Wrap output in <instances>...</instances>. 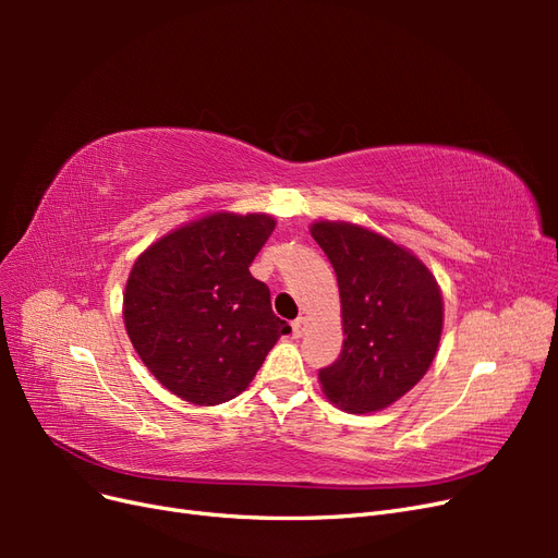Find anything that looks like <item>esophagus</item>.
Masks as SVG:
<instances>
[{
  "mask_svg": "<svg viewBox=\"0 0 558 558\" xmlns=\"http://www.w3.org/2000/svg\"><path fill=\"white\" fill-rule=\"evenodd\" d=\"M307 326H310V320H307L305 316H298V318L293 320V324H291V328H293V335H295V337H302V335L307 332Z\"/></svg>",
  "mask_w": 558,
  "mask_h": 558,
  "instance_id": "esophagus-1",
  "label": "esophagus"
}]
</instances>
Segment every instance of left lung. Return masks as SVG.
<instances>
[{
  "label": "left lung",
  "instance_id": "obj_1",
  "mask_svg": "<svg viewBox=\"0 0 558 558\" xmlns=\"http://www.w3.org/2000/svg\"><path fill=\"white\" fill-rule=\"evenodd\" d=\"M312 238L335 267L342 353L318 373L320 391L351 414L386 410L428 373L445 302L435 275L410 248L349 221H314Z\"/></svg>",
  "mask_w": 558,
  "mask_h": 558
}]
</instances>
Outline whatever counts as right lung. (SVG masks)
I'll list each match as a JSON object with an SVG mask.
<instances>
[{
    "label": "right lung",
    "mask_w": 558,
    "mask_h": 558,
    "mask_svg": "<svg viewBox=\"0 0 558 558\" xmlns=\"http://www.w3.org/2000/svg\"><path fill=\"white\" fill-rule=\"evenodd\" d=\"M277 221L214 211L162 234L134 260L123 320L134 351L167 391L211 408L240 396L267 351L291 332L253 279Z\"/></svg>",
    "instance_id": "add662e5"
}]
</instances>
